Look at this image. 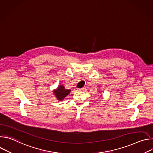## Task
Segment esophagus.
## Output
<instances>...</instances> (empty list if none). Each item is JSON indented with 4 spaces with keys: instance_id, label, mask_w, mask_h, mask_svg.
<instances>
[{
    "instance_id": "1",
    "label": "esophagus",
    "mask_w": 153,
    "mask_h": 153,
    "mask_svg": "<svg viewBox=\"0 0 153 153\" xmlns=\"http://www.w3.org/2000/svg\"><path fill=\"white\" fill-rule=\"evenodd\" d=\"M85 90H86V88H84V87H83V88H82L79 89V91H84Z\"/></svg>"
}]
</instances>
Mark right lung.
<instances>
[{"label":"right lung","mask_w":153,"mask_h":153,"mask_svg":"<svg viewBox=\"0 0 153 153\" xmlns=\"http://www.w3.org/2000/svg\"><path fill=\"white\" fill-rule=\"evenodd\" d=\"M70 90L65 89L63 85H60L57 87L56 90H54L53 92L57 100L61 101L64 99V98L70 93Z\"/></svg>","instance_id":"1"}]
</instances>
